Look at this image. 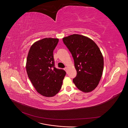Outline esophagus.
I'll return each mask as SVG.
<instances>
[{"mask_svg": "<svg viewBox=\"0 0 128 128\" xmlns=\"http://www.w3.org/2000/svg\"><path fill=\"white\" fill-rule=\"evenodd\" d=\"M64 69V70H65L66 72H67V70H68V68H67V67H65Z\"/></svg>", "mask_w": 128, "mask_h": 128, "instance_id": "esophagus-1", "label": "esophagus"}]
</instances>
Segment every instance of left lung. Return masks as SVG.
Listing matches in <instances>:
<instances>
[{
    "label": "left lung",
    "instance_id": "8db88e82",
    "mask_svg": "<svg viewBox=\"0 0 128 128\" xmlns=\"http://www.w3.org/2000/svg\"><path fill=\"white\" fill-rule=\"evenodd\" d=\"M62 40L74 60L77 75L74 83L84 92L93 91L98 86L104 68V58L98 46L90 38L77 34Z\"/></svg>",
    "mask_w": 128,
    "mask_h": 128
}]
</instances>
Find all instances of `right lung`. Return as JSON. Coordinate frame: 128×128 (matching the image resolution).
Listing matches in <instances>:
<instances>
[{
  "label": "right lung",
  "instance_id": "obj_1",
  "mask_svg": "<svg viewBox=\"0 0 128 128\" xmlns=\"http://www.w3.org/2000/svg\"><path fill=\"white\" fill-rule=\"evenodd\" d=\"M59 39L45 38L31 46L27 56L26 70L36 91L45 96H53L61 89L66 74L54 67L53 51Z\"/></svg>",
  "mask_w": 128,
  "mask_h": 128
}]
</instances>
